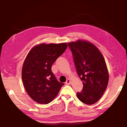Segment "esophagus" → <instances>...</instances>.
I'll list each match as a JSON object with an SVG mask.
<instances>
[{"label": "esophagus", "mask_w": 127, "mask_h": 127, "mask_svg": "<svg viewBox=\"0 0 127 127\" xmlns=\"http://www.w3.org/2000/svg\"><path fill=\"white\" fill-rule=\"evenodd\" d=\"M70 83H71V81H70V80L68 79L66 80V81L65 82V84L66 85H70Z\"/></svg>", "instance_id": "esophagus-1"}]
</instances>
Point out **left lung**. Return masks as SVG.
Returning a JSON list of instances; mask_svg holds the SVG:
<instances>
[{
    "label": "left lung",
    "mask_w": 127,
    "mask_h": 127,
    "mask_svg": "<svg viewBox=\"0 0 127 127\" xmlns=\"http://www.w3.org/2000/svg\"><path fill=\"white\" fill-rule=\"evenodd\" d=\"M83 89L77 96L84 104L92 105L101 98L107 86L109 72L103 56L92 43L78 40L68 43Z\"/></svg>",
    "instance_id": "8db88e82"
}]
</instances>
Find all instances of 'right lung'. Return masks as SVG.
<instances>
[{"label":"right lung","mask_w":127,"mask_h":127,"mask_svg":"<svg viewBox=\"0 0 127 127\" xmlns=\"http://www.w3.org/2000/svg\"><path fill=\"white\" fill-rule=\"evenodd\" d=\"M67 47L66 43L40 44L27 56L22 70V81L29 96L36 102L49 103L64 85L56 79L51 67Z\"/></svg>","instance_id":"right-lung-1"}]
</instances>
